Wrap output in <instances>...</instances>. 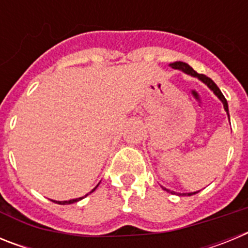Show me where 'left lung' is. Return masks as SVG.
<instances>
[{"label": "left lung", "mask_w": 248, "mask_h": 248, "mask_svg": "<svg viewBox=\"0 0 248 248\" xmlns=\"http://www.w3.org/2000/svg\"><path fill=\"white\" fill-rule=\"evenodd\" d=\"M170 67L174 68V69H180V71L185 72V73L190 74V76L198 77L199 79H201L203 83H205V84H207V87H209V88L211 89V91L214 92V93L216 94V95H217L218 99H220L221 102L223 103V108H225V110H226L227 114H229V105H227L226 98L223 97V94L221 93V91H220V89H218V87H217V85H216V84H215L214 80H212L211 78H209V77H206L205 74H199L198 72H195L194 69H192V68L190 67L189 64H187V63H184V62H174V63H171V64H170ZM229 119H230V114H229ZM163 189L165 190V191H169V192H171V194H174V191H170V190L165 189V187H163ZM198 192H199V191H196V192H190V194H187V195H189V196H190V195L198 194ZM180 195H181V194H180ZM184 195H186V194H184Z\"/></svg>", "instance_id": "8db88e82"}]
</instances>
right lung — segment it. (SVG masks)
Masks as SVG:
<instances>
[{"label": "right lung", "instance_id": "1", "mask_svg": "<svg viewBox=\"0 0 248 248\" xmlns=\"http://www.w3.org/2000/svg\"><path fill=\"white\" fill-rule=\"evenodd\" d=\"M97 187H98V185L95 186V187H94V189L92 190L91 192H93L94 190L97 189ZM91 192H89V194H91ZM89 194H87V195H89ZM87 195H85V196H87ZM85 196H83V198H79V199H73V200H69V201H53V200H52V201H53V202H57V203H59V205H68V203H73V202H77V201L82 200V199H84Z\"/></svg>", "mask_w": 248, "mask_h": 248}]
</instances>
